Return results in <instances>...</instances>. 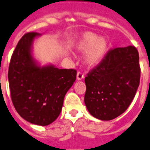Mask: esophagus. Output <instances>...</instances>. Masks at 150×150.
<instances>
[{"label":"esophagus","mask_w":150,"mask_h":150,"mask_svg":"<svg viewBox=\"0 0 150 150\" xmlns=\"http://www.w3.org/2000/svg\"><path fill=\"white\" fill-rule=\"evenodd\" d=\"M84 78V75L82 74V73L78 72L77 74H76V79L77 80H82Z\"/></svg>","instance_id":"esophagus-1"}]
</instances>
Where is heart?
<instances>
[{"label":"heart","mask_w":150,"mask_h":150,"mask_svg":"<svg viewBox=\"0 0 150 150\" xmlns=\"http://www.w3.org/2000/svg\"><path fill=\"white\" fill-rule=\"evenodd\" d=\"M78 51L85 52L83 62L85 65L92 67L102 61L109 49L108 41L92 32H85L80 36L75 43Z\"/></svg>","instance_id":"b5f03b06"}]
</instances>
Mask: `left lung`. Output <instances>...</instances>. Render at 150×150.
Instances as JSON below:
<instances>
[{"label":"left lung","instance_id":"obj_1","mask_svg":"<svg viewBox=\"0 0 150 150\" xmlns=\"http://www.w3.org/2000/svg\"><path fill=\"white\" fill-rule=\"evenodd\" d=\"M139 53L128 46L110 50L85 78L84 103L100 120H111L127 110L139 85Z\"/></svg>","mask_w":150,"mask_h":150}]
</instances>
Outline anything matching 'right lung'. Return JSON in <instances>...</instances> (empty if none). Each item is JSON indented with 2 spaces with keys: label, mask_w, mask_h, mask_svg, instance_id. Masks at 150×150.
<instances>
[{
  "label": "right lung",
  "mask_w": 150,
  "mask_h": 150,
  "mask_svg": "<svg viewBox=\"0 0 150 150\" xmlns=\"http://www.w3.org/2000/svg\"><path fill=\"white\" fill-rule=\"evenodd\" d=\"M41 34L28 33L19 40L8 70L11 100L28 122L47 126L61 112L64 96L76 80V71L43 65L33 55V42Z\"/></svg>",
  "instance_id": "obj_1"
}]
</instances>
